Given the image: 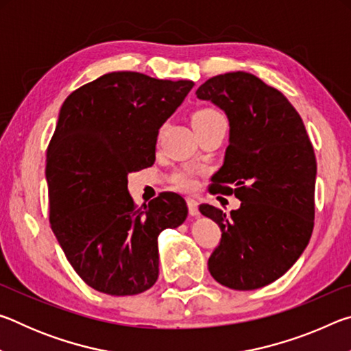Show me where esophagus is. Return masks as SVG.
<instances>
[{
  "label": "esophagus",
  "instance_id": "obj_1",
  "mask_svg": "<svg viewBox=\"0 0 351 351\" xmlns=\"http://www.w3.org/2000/svg\"><path fill=\"white\" fill-rule=\"evenodd\" d=\"M187 207H189V213L192 217H198V201L193 199V198H187Z\"/></svg>",
  "mask_w": 351,
  "mask_h": 351
}]
</instances>
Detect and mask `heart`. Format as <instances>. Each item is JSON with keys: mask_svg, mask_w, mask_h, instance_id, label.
<instances>
[{"mask_svg": "<svg viewBox=\"0 0 351 351\" xmlns=\"http://www.w3.org/2000/svg\"><path fill=\"white\" fill-rule=\"evenodd\" d=\"M217 119H223V116L219 114L218 111L210 110V108H204L199 110L193 114V127L198 125H204V123H209L217 121ZM175 184L180 189L184 190H192L195 186H197V180H195V173L192 170H181L178 171L175 176Z\"/></svg>", "mask_w": 351, "mask_h": 351, "instance_id": "obj_1", "label": "heart"}]
</instances>
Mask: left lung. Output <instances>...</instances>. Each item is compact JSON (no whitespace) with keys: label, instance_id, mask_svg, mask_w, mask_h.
<instances>
[{"label":"left lung","instance_id":"1","mask_svg":"<svg viewBox=\"0 0 351 351\" xmlns=\"http://www.w3.org/2000/svg\"><path fill=\"white\" fill-rule=\"evenodd\" d=\"M197 97L223 110L230 127L210 190L241 201L230 215L199 206L221 229L207 266L230 289L266 287L295 263L311 239L317 164L310 138L289 100L245 71L212 77Z\"/></svg>","mask_w":351,"mask_h":351}]
</instances>
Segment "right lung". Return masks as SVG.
I'll return each instance as SVG.
<instances>
[{"label":"right lung","instance_id":"add662e5","mask_svg":"<svg viewBox=\"0 0 351 351\" xmlns=\"http://www.w3.org/2000/svg\"><path fill=\"white\" fill-rule=\"evenodd\" d=\"M192 80L104 74L64 100L46 153L49 221L74 271L110 295H134L159 276L158 237L187 218L176 193L136 207L128 173L154 162L158 133Z\"/></svg>","mask_w":351,"mask_h":351}]
</instances>
